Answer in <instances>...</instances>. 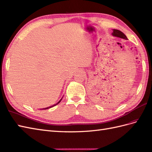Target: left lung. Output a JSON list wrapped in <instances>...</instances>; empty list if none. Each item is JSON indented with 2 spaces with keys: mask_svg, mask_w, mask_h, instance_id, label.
<instances>
[{
  "mask_svg": "<svg viewBox=\"0 0 152 152\" xmlns=\"http://www.w3.org/2000/svg\"><path fill=\"white\" fill-rule=\"evenodd\" d=\"M113 35L114 36H116V37H120V38L125 39H127L126 36H125L122 32H121V31H120V30H116V29H114L113 30Z\"/></svg>",
  "mask_w": 152,
  "mask_h": 152,
  "instance_id": "8db88e82",
  "label": "left lung"
}]
</instances>
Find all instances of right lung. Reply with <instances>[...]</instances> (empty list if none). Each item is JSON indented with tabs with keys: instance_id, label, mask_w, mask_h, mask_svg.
I'll return each mask as SVG.
<instances>
[{
	"instance_id": "obj_1",
	"label": "right lung",
	"mask_w": 152,
	"mask_h": 152,
	"mask_svg": "<svg viewBox=\"0 0 152 152\" xmlns=\"http://www.w3.org/2000/svg\"><path fill=\"white\" fill-rule=\"evenodd\" d=\"M61 100H62V99H61ZM61 100H60L59 101V102H58V103H57V104H54V105H53V106H51V107H46V108H45V110H46V109H48V108H50V107H53V106H56V105H57L60 102V101H61Z\"/></svg>"
}]
</instances>
